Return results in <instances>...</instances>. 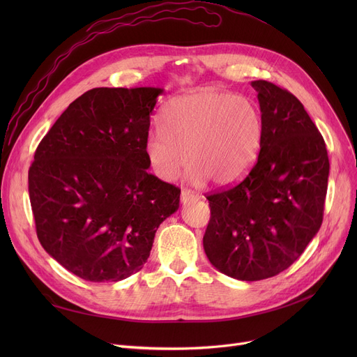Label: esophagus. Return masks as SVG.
Returning a JSON list of instances; mask_svg holds the SVG:
<instances>
[{
  "label": "esophagus",
  "instance_id": "obj_1",
  "mask_svg": "<svg viewBox=\"0 0 357 357\" xmlns=\"http://www.w3.org/2000/svg\"><path fill=\"white\" fill-rule=\"evenodd\" d=\"M199 199V195L190 191V190H183L181 192V202L182 204H188V202H192V201H198Z\"/></svg>",
  "mask_w": 357,
  "mask_h": 357
}]
</instances>
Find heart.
<instances>
[{
	"instance_id": "b5f03b06",
	"label": "heart",
	"mask_w": 357,
	"mask_h": 357,
	"mask_svg": "<svg viewBox=\"0 0 357 357\" xmlns=\"http://www.w3.org/2000/svg\"><path fill=\"white\" fill-rule=\"evenodd\" d=\"M264 128L260 108L252 98L202 88L166 105L160 126L149 131L146 155L162 181L175 179L186 162L190 181L226 186L256 163Z\"/></svg>"
}]
</instances>
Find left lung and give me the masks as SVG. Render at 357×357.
Here are the masks:
<instances>
[{"mask_svg": "<svg viewBox=\"0 0 357 357\" xmlns=\"http://www.w3.org/2000/svg\"><path fill=\"white\" fill-rule=\"evenodd\" d=\"M264 143L246 178L207 195L202 243L221 273L260 280L288 269L323 222L330 162L324 139L294 93L253 81Z\"/></svg>", "mask_w": 357, "mask_h": 357, "instance_id": "8db88e82", "label": "left lung"}]
</instances>
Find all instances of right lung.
<instances>
[{
  "instance_id": "add662e5",
  "label": "right lung",
  "mask_w": 357,
  "mask_h": 357,
  "mask_svg": "<svg viewBox=\"0 0 357 357\" xmlns=\"http://www.w3.org/2000/svg\"><path fill=\"white\" fill-rule=\"evenodd\" d=\"M160 88H93L37 146L29 195L43 249L89 282L139 272L181 190L149 174L146 139Z\"/></svg>"
}]
</instances>
